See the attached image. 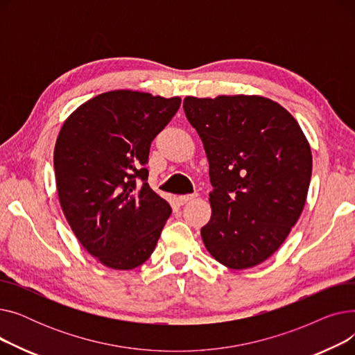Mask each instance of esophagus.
<instances>
[{"instance_id": "1", "label": "esophagus", "mask_w": 355, "mask_h": 355, "mask_svg": "<svg viewBox=\"0 0 355 355\" xmlns=\"http://www.w3.org/2000/svg\"><path fill=\"white\" fill-rule=\"evenodd\" d=\"M196 197H197V194H185V196H180V197H178V201H180L181 204H185V202H189V201L194 200Z\"/></svg>"}]
</instances>
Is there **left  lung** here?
Wrapping results in <instances>:
<instances>
[{
	"instance_id": "8db88e82",
	"label": "left lung",
	"mask_w": 355,
	"mask_h": 355,
	"mask_svg": "<svg viewBox=\"0 0 355 355\" xmlns=\"http://www.w3.org/2000/svg\"><path fill=\"white\" fill-rule=\"evenodd\" d=\"M185 116L210 165L209 253L230 269L269 259L300 218L311 181V146L289 112L257 95L187 96Z\"/></svg>"
}]
</instances>
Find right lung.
Returning a JSON list of instances; mask_svg holds the SVG:
<instances>
[{
  "instance_id": "obj_1",
  "label": "right lung",
  "mask_w": 355,
  "mask_h": 355,
  "mask_svg": "<svg viewBox=\"0 0 355 355\" xmlns=\"http://www.w3.org/2000/svg\"><path fill=\"white\" fill-rule=\"evenodd\" d=\"M181 98L112 90L80 105L54 146L55 187L80 245L110 269L130 270L153 254L171 207L149 187L153 139Z\"/></svg>"
}]
</instances>
